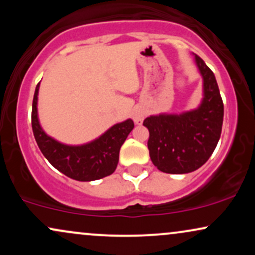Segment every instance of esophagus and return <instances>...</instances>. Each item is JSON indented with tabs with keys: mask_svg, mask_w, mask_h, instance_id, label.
<instances>
[{
	"mask_svg": "<svg viewBox=\"0 0 255 255\" xmlns=\"http://www.w3.org/2000/svg\"><path fill=\"white\" fill-rule=\"evenodd\" d=\"M145 118V111L141 109L135 110V113L133 114V120L136 125H140L142 122V120Z\"/></svg>",
	"mask_w": 255,
	"mask_h": 255,
	"instance_id": "obj_1",
	"label": "esophagus"
}]
</instances>
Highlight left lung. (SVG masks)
I'll return each mask as SVG.
<instances>
[{
	"instance_id": "8db88e82",
	"label": "left lung",
	"mask_w": 255,
	"mask_h": 255,
	"mask_svg": "<svg viewBox=\"0 0 255 255\" xmlns=\"http://www.w3.org/2000/svg\"><path fill=\"white\" fill-rule=\"evenodd\" d=\"M195 63L203 78V99L197 109L181 114H159L144 120L150 131L147 147L158 170L187 174L200 168L221 137L224 107L215 74L198 55Z\"/></svg>"
}]
</instances>
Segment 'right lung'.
I'll return each instance as SVG.
<instances>
[{"label": "right lung", "instance_id": "1", "mask_svg": "<svg viewBox=\"0 0 255 255\" xmlns=\"http://www.w3.org/2000/svg\"><path fill=\"white\" fill-rule=\"evenodd\" d=\"M39 84L34 91L31 119L34 139L44 157L66 176L83 182L99 180L113 174L119 163L120 148L134 128V122L128 119L114 125L87 144H62L49 136L39 124L37 109Z\"/></svg>", "mask_w": 255, "mask_h": 255}]
</instances>
